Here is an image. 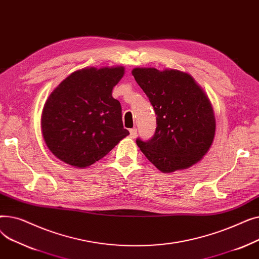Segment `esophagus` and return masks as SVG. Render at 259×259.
Here are the masks:
<instances>
[{"label": "esophagus", "mask_w": 259, "mask_h": 259, "mask_svg": "<svg viewBox=\"0 0 259 259\" xmlns=\"http://www.w3.org/2000/svg\"><path fill=\"white\" fill-rule=\"evenodd\" d=\"M129 132H130V138L134 139L135 137H137V134H138V130H137V128H132V129H130V130H129Z\"/></svg>", "instance_id": "esophagus-1"}]
</instances>
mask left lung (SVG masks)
<instances>
[{
	"mask_svg": "<svg viewBox=\"0 0 259 259\" xmlns=\"http://www.w3.org/2000/svg\"><path fill=\"white\" fill-rule=\"evenodd\" d=\"M137 83L156 115L154 135L137 139L144 155L162 172L192 166L205 155L215 134V118L206 94L187 73L135 68Z\"/></svg>",
	"mask_w": 259,
	"mask_h": 259,
	"instance_id": "1",
	"label": "left lung"
}]
</instances>
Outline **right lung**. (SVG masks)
Here are the masks:
<instances>
[{
  "label": "right lung",
  "instance_id": "add662e5",
  "mask_svg": "<svg viewBox=\"0 0 259 259\" xmlns=\"http://www.w3.org/2000/svg\"><path fill=\"white\" fill-rule=\"evenodd\" d=\"M124 67L85 68L54 89L42 113V132L49 150L74 167H88L129 134L120 103L112 89Z\"/></svg>",
  "mask_w": 259,
  "mask_h": 259
}]
</instances>
